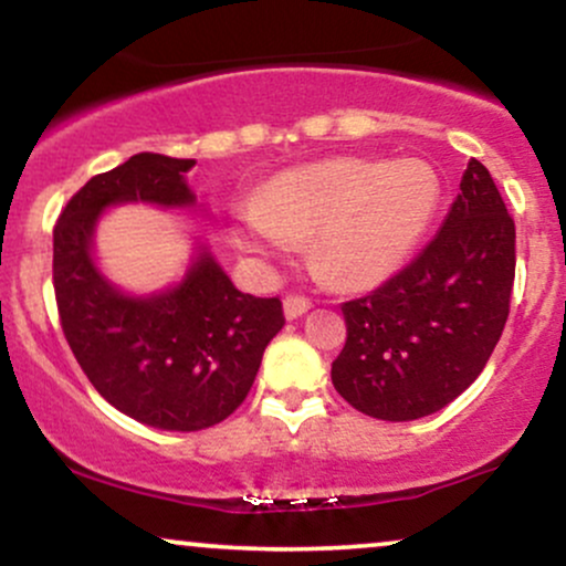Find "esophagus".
<instances>
[{
    "label": "esophagus",
    "mask_w": 566,
    "mask_h": 566,
    "mask_svg": "<svg viewBox=\"0 0 566 566\" xmlns=\"http://www.w3.org/2000/svg\"><path fill=\"white\" fill-rule=\"evenodd\" d=\"M282 305H284V316H287V319H297V316H303L305 311L311 308V301L301 295H287Z\"/></svg>",
    "instance_id": "34e87169"
}]
</instances>
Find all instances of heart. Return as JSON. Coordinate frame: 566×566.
Wrapping results in <instances>:
<instances>
[{
	"mask_svg": "<svg viewBox=\"0 0 566 566\" xmlns=\"http://www.w3.org/2000/svg\"><path fill=\"white\" fill-rule=\"evenodd\" d=\"M441 201L439 172L423 159L333 157L290 167L233 216L239 250L282 261L308 239L314 269L337 287L388 282L409 261Z\"/></svg>",
	"mask_w": 566,
	"mask_h": 566,
	"instance_id": "b5f03b06",
	"label": "heart"
}]
</instances>
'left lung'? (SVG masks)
<instances>
[{"label":"left lung","mask_w":566,"mask_h":566,"mask_svg":"<svg viewBox=\"0 0 566 566\" xmlns=\"http://www.w3.org/2000/svg\"><path fill=\"white\" fill-rule=\"evenodd\" d=\"M516 229L495 180L471 159L437 237L378 290L343 303L348 337L333 386L350 407L405 423L479 378L509 319Z\"/></svg>","instance_id":"obj_1"}]
</instances>
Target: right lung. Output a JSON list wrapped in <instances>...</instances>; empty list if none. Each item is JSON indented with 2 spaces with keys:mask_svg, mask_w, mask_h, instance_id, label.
<instances>
[{
  "mask_svg": "<svg viewBox=\"0 0 566 566\" xmlns=\"http://www.w3.org/2000/svg\"><path fill=\"white\" fill-rule=\"evenodd\" d=\"M193 159L135 154L71 197L53 231L57 314L76 361L108 405L161 431L226 420L255 382L263 350L284 327L279 297L244 295L197 242L180 282L133 295L101 271L95 229L116 205L197 207Z\"/></svg>",
  "mask_w": 566,
  "mask_h": 566,
  "instance_id": "add662e5",
  "label": "right lung"
}]
</instances>
